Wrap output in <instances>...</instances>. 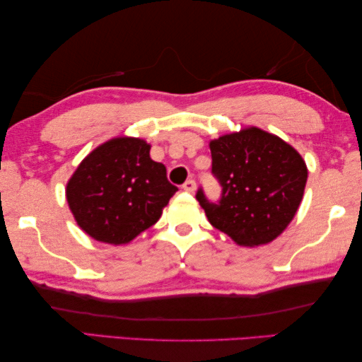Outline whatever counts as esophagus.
<instances>
[{
  "label": "esophagus",
  "instance_id": "obj_1",
  "mask_svg": "<svg viewBox=\"0 0 362 362\" xmlns=\"http://www.w3.org/2000/svg\"><path fill=\"white\" fill-rule=\"evenodd\" d=\"M182 189H185L186 192H194L195 191V181L194 180H187L185 185H182Z\"/></svg>",
  "mask_w": 362,
  "mask_h": 362
}]
</instances>
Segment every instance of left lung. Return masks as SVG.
<instances>
[{
	"instance_id": "8db88e82",
	"label": "left lung",
	"mask_w": 362,
	"mask_h": 362,
	"mask_svg": "<svg viewBox=\"0 0 362 362\" xmlns=\"http://www.w3.org/2000/svg\"><path fill=\"white\" fill-rule=\"evenodd\" d=\"M211 173L221 197L210 202L200 187L195 197L213 228L235 244H269L282 234L303 199L305 160L279 136L257 127L210 142Z\"/></svg>"
}]
</instances>
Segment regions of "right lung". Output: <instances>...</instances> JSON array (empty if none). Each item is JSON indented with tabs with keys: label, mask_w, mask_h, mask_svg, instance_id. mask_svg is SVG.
Listing matches in <instances>:
<instances>
[{
	"label": "right lung",
	"mask_w": 362,
	"mask_h": 362,
	"mask_svg": "<svg viewBox=\"0 0 362 362\" xmlns=\"http://www.w3.org/2000/svg\"><path fill=\"white\" fill-rule=\"evenodd\" d=\"M139 138H114L88 153L67 182L69 209L94 240L122 245L162 216L177 191Z\"/></svg>",
	"instance_id": "right-lung-1"
}]
</instances>
